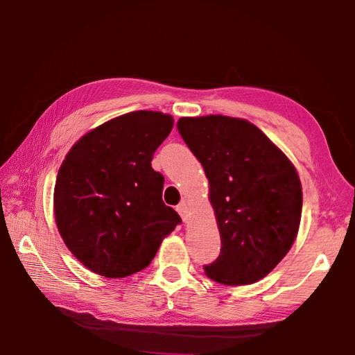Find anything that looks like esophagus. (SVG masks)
I'll use <instances>...</instances> for the list:
<instances>
[{
    "label": "esophagus",
    "mask_w": 355,
    "mask_h": 355,
    "mask_svg": "<svg viewBox=\"0 0 355 355\" xmlns=\"http://www.w3.org/2000/svg\"><path fill=\"white\" fill-rule=\"evenodd\" d=\"M177 211H178V214H180V216H182V219H183L184 222H188V211H189L188 203H186V202H182V203H180V205L177 207Z\"/></svg>",
    "instance_id": "esophagus-1"
}]
</instances>
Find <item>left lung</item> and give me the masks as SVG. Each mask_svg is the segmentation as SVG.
<instances>
[{"label":"left lung","instance_id":"1","mask_svg":"<svg viewBox=\"0 0 355 355\" xmlns=\"http://www.w3.org/2000/svg\"><path fill=\"white\" fill-rule=\"evenodd\" d=\"M177 127L205 171L220 235V254L205 274L224 285L255 284L297 236L302 184L296 167L245 119L182 117Z\"/></svg>","mask_w":355,"mask_h":355}]
</instances>
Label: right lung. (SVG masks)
Listing matches in <instances>:
<instances>
[{
	"instance_id": "right-lung-1",
	"label": "right lung",
	"mask_w": 355,
	"mask_h": 355,
	"mask_svg": "<svg viewBox=\"0 0 355 355\" xmlns=\"http://www.w3.org/2000/svg\"><path fill=\"white\" fill-rule=\"evenodd\" d=\"M173 127L158 111H133L80 137L59 167L53 208L65 245L89 271L122 279L147 268L182 222L163 202L152 158Z\"/></svg>"
}]
</instances>
